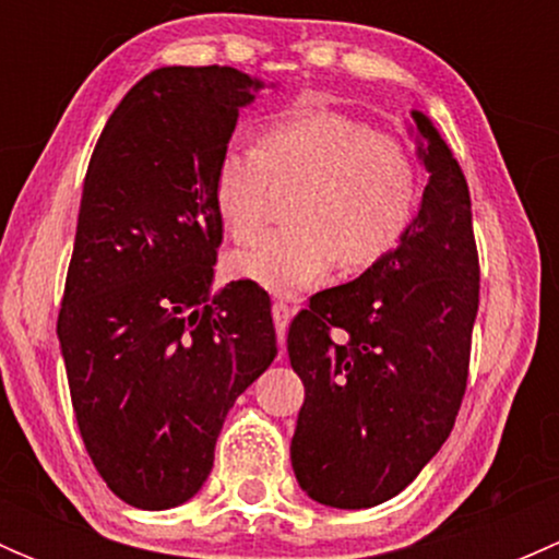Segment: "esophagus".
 Returning a JSON list of instances; mask_svg holds the SVG:
<instances>
[{
  "instance_id": "1",
  "label": "esophagus",
  "mask_w": 559,
  "mask_h": 559,
  "mask_svg": "<svg viewBox=\"0 0 559 559\" xmlns=\"http://www.w3.org/2000/svg\"><path fill=\"white\" fill-rule=\"evenodd\" d=\"M295 313H297V308L286 306V302H273V321H275V332H278L281 346H284L286 330H289V321Z\"/></svg>"
}]
</instances>
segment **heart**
Here are the masks:
<instances>
[{
    "label": "heart",
    "mask_w": 559,
    "mask_h": 559,
    "mask_svg": "<svg viewBox=\"0 0 559 559\" xmlns=\"http://www.w3.org/2000/svg\"><path fill=\"white\" fill-rule=\"evenodd\" d=\"M297 189L295 227L262 235L227 259L235 278L273 295H297L337 264L384 262L414 227L421 200L416 156L362 118L297 110L259 129L257 148L233 143L213 167V207L229 238L248 240L273 194Z\"/></svg>",
    "instance_id": "heart-1"
}]
</instances>
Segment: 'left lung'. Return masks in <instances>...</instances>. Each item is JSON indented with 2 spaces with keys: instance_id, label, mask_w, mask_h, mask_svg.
Instances as JSON below:
<instances>
[{
  "instance_id": "1",
  "label": "left lung",
  "mask_w": 559,
  "mask_h": 559,
  "mask_svg": "<svg viewBox=\"0 0 559 559\" xmlns=\"http://www.w3.org/2000/svg\"><path fill=\"white\" fill-rule=\"evenodd\" d=\"M411 116L430 173L414 227L384 262L311 297L286 337L306 384L292 467L332 509L403 492L452 432L467 384L478 311L471 191L430 118Z\"/></svg>"
}]
</instances>
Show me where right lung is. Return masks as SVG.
Here are the masks:
<instances>
[{
  "label": "right lung",
  "mask_w": 559,
  "mask_h": 559,
  "mask_svg": "<svg viewBox=\"0 0 559 559\" xmlns=\"http://www.w3.org/2000/svg\"><path fill=\"white\" fill-rule=\"evenodd\" d=\"M262 86L235 67L154 70L88 162L56 332L86 452L134 509L200 492L229 408L278 354L259 286L211 295L213 167Z\"/></svg>",
  "instance_id": "obj_1"
}]
</instances>
